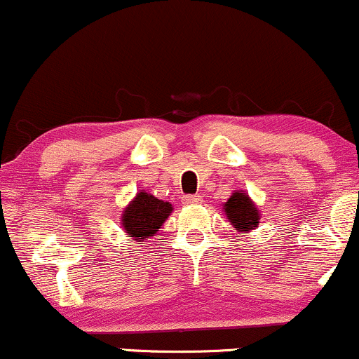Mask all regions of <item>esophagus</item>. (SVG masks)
<instances>
[{
    "label": "esophagus",
    "instance_id": "esophagus-1",
    "mask_svg": "<svg viewBox=\"0 0 359 359\" xmlns=\"http://www.w3.org/2000/svg\"><path fill=\"white\" fill-rule=\"evenodd\" d=\"M201 203H203V199H201V196H185V197H184V204H187V205L201 204Z\"/></svg>",
    "mask_w": 359,
    "mask_h": 359
}]
</instances>
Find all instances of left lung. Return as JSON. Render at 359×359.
Returning <instances> with one entry per match:
<instances>
[{"instance_id":"left-lung-1","label":"left lung","mask_w":359,"mask_h":359,"mask_svg":"<svg viewBox=\"0 0 359 359\" xmlns=\"http://www.w3.org/2000/svg\"><path fill=\"white\" fill-rule=\"evenodd\" d=\"M226 219L240 234H248L258 228L262 212L245 191H234L222 204Z\"/></svg>"}]
</instances>
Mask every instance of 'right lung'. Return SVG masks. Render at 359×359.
<instances>
[{"instance_id":"right-lung-1","label":"right lung","mask_w":359,"mask_h":359,"mask_svg":"<svg viewBox=\"0 0 359 359\" xmlns=\"http://www.w3.org/2000/svg\"><path fill=\"white\" fill-rule=\"evenodd\" d=\"M172 211L174 208L170 203L156 199L154 194L147 191H140L123 209L119 224L130 241L143 245L160 231V226L168 219Z\"/></svg>"}]
</instances>
